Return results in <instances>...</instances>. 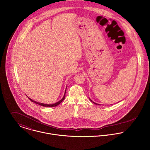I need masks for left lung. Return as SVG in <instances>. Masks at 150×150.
Here are the masks:
<instances>
[{"mask_svg":"<svg viewBox=\"0 0 150 150\" xmlns=\"http://www.w3.org/2000/svg\"><path fill=\"white\" fill-rule=\"evenodd\" d=\"M89 100H91V102H92V103H94V104H95V105H99V104H98V103H95V102H93V101H92V100H91V99H89Z\"/></svg>","mask_w":150,"mask_h":150,"instance_id":"obj_1","label":"left lung"}]
</instances>
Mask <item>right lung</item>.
<instances>
[{
	"label": "right lung",
	"mask_w": 150,
	"mask_h": 150,
	"mask_svg": "<svg viewBox=\"0 0 150 150\" xmlns=\"http://www.w3.org/2000/svg\"><path fill=\"white\" fill-rule=\"evenodd\" d=\"M66 90H65V92H64V97L62 98V99L61 100H59V101H58V102H57V103H54V104H51V105H47V104H44V103H39V102H36V101H35V100H32V99H31L30 98H29V97H28V98H29V99H30V101H32V102H34V103H36V104H38V105H40V106H44V107H55V106H58V105H59L64 100V98H65V93H66Z\"/></svg>",
	"instance_id": "obj_1"
}]
</instances>
